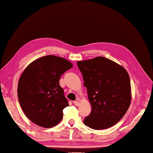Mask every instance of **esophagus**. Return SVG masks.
<instances>
[{"label":"esophagus","mask_w":153,"mask_h":153,"mask_svg":"<svg viewBox=\"0 0 153 153\" xmlns=\"http://www.w3.org/2000/svg\"><path fill=\"white\" fill-rule=\"evenodd\" d=\"M74 105H76V106H77V105H79V102H78V101H77V100H76V101H74Z\"/></svg>","instance_id":"34e87169"}]
</instances>
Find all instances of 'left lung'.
<instances>
[{"mask_svg":"<svg viewBox=\"0 0 153 153\" xmlns=\"http://www.w3.org/2000/svg\"><path fill=\"white\" fill-rule=\"evenodd\" d=\"M77 65L91 105L84 124L94 130L106 129L115 125L126 114L131 102L128 72L104 57L79 61Z\"/></svg>","mask_w":153,"mask_h":153,"instance_id":"1","label":"left lung"}]
</instances>
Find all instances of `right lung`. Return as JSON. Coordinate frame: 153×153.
Masks as SVG:
<instances>
[{
    "instance_id": "1",
    "label": "right lung",
    "mask_w": 153,
    "mask_h": 153,
    "mask_svg": "<svg viewBox=\"0 0 153 153\" xmlns=\"http://www.w3.org/2000/svg\"><path fill=\"white\" fill-rule=\"evenodd\" d=\"M72 67L64 58L47 55L25 69L19 80L18 98L25 114L33 123L51 128L62 120L63 110L69 104L59 81Z\"/></svg>"
}]
</instances>
